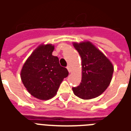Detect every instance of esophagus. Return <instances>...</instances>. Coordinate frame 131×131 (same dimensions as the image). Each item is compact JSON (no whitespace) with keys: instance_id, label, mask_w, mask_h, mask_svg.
<instances>
[{"instance_id":"34e87169","label":"esophagus","mask_w":131,"mask_h":131,"mask_svg":"<svg viewBox=\"0 0 131 131\" xmlns=\"http://www.w3.org/2000/svg\"><path fill=\"white\" fill-rule=\"evenodd\" d=\"M67 70H68L69 72L70 73V72H71V67H70V66H67Z\"/></svg>"}]
</instances>
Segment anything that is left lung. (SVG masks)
Wrapping results in <instances>:
<instances>
[{
    "instance_id": "8db88e82",
    "label": "left lung",
    "mask_w": 131,
    "mask_h": 131,
    "mask_svg": "<svg viewBox=\"0 0 131 131\" xmlns=\"http://www.w3.org/2000/svg\"><path fill=\"white\" fill-rule=\"evenodd\" d=\"M74 47L82 60V79L72 90L80 98H95L110 85L114 72L112 64L91 42L74 43Z\"/></svg>"
}]
</instances>
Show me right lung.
I'll list each match as a JSON object with an SVG mask.
<instances>
[{"label": "right lung", "instance_id": "right-lung-1", "mask_svg": "<svg viewBox=\"0 0 131 131\" xmlns=\"http://www.w3.org/2000/svg\"><path fill=\"white\" fill-rule=\"evenodd\" d=\"M54 46L40 45L24 63L21 71L23 84L31 95L40 100H49L57 93L60 83L69 72L61 67L59 59L52 53Z\"/></svg>", "mask_w": 131, "mask_h": 131}]
</instances>
